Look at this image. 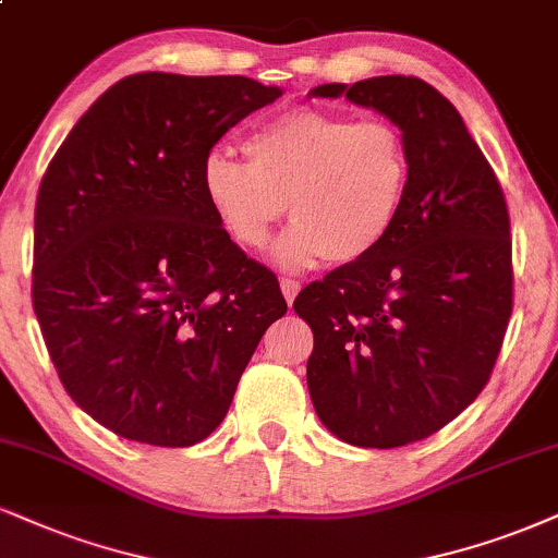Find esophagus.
I'll return each instance as SVG.
<instances>
[{
	"instance_id": "esophagus-1",
	"label": "esophagus",
	"mask_w": 558,
	"mask_h": 558,
	"mask_svg": "<svg viewBox=\"0 0 558 558\" xmlns=\"http://www.w3.org/2000/svg\"><path fill=\"white\" fill-rule=\"evenodd\" d=\"M281 292H284V298H287V302H294V298H298V292H300V281H294V279H281Z\"/></svg>"
}]
</instances>
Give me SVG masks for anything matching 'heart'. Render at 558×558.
<instances>
[{
    "mask_svg": "<svg viewBox=\"0 0 558 558\" xmlns=\"http://www.w3.org/2000/svg\"><path fill=\"white\" fill-rule=\"evenodd\" d=\"M243 149L247 162L211 153L202 165L204 202L243 251L268 243L287 204L294 225L277 245L287 268L360 264L393 232L411 181L393 121L300 106L253 129Z\"/></svg>",
    "mask_w": 558,
    "mask_h": 558,
    "instance_id": "b5f03b06",
    "label": "heart"
}]
</instances>
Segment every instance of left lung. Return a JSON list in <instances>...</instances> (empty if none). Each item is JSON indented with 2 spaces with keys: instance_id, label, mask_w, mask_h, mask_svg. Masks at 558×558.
Here are the masks:
<instances>
[{
  "instance_id": "1",
  "label": "left lung",
  "mask_w": 558,
  "mask_h": 558,
  "mask_svg": "<svg viewBox=\"0 0 558 558\" xmlns=\"http://www.w3.org/2000/svg\"><path fill=\"white\" fill-rule=\"evenodd\" d=\"M347 95L403 132L411 181L388 240L294 300L311 326L307 388L320 422L356 447L435 435L489 383L514 300L510 211L497 173L439 89L373 77Z\"/></svg>"
}]
</instances>
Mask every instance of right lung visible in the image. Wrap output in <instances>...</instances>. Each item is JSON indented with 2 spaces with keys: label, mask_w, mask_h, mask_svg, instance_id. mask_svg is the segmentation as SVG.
<instances>
[{
  "label": "right lung",
  "mask_w": 558,
  "mask_h": 558,
  "mask_svg": "<svg viewBox=\"0 0 558 558\" xmlns=\"http://www.w3.org/2000/svg\"><path fill=\"white\" fill-rule=\"evenodd\" d=\"M279 95L238 74H132L48 162L33 311L66 393L119 437H209L260 336L287 313L271 268L225 235L202 194L211 147Z\"/></svg>",
  "instance_id": "add662e5"
}]
</instances>
